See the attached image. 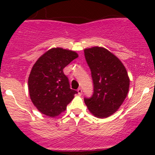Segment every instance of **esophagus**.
I'll use <instances>...</instances> for the list:
<instances>
[{
  "label": "esophagus",
  "instance_id": "34e87169",
  "mask_svg": "<svg viewBox=\"0 0 155 155\" xmlns=\"http://www.w3.org/2000/svg\"><path fill=\"white\" fill-rule=\"evenodd\" d=\"M77 91H78V94H82V90L81 87H79V88L77 89Z\"/></svg>",
  "mask_w": 155,
  "mask_h": 155
}]
</instances>
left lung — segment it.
<instances>
[{
  "instance_id": "obj_1",
  "label": "left lung",
  "mask_w": 155,
  "mask_h": 155,
  "mask_svg": "<svg viewBox=\"0 0 155 155\" xmlns=\"http://www.w3.org/2000/svg\"><path fill=\"white\" fill-rule=\"evenodd\" d=\"M85 60L91 72L94 93L84 98L87 109L96 117L107 118L123 104L129 90L130 79L121 61L103 47L85 48Z\"/></svg>"
}]
</instances>
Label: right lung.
I'll return each instance as SVG.
<instances>
[{
    "label": "right lung",
    "mask_w": 155,
    "mask_h": 155,
    "mask_svg": "<svg viewBox=\"0 0 155 155\" xmlns=\"http://www.w3.org/2000/svg\"><path fill=\"white\" fill-rule=\"evenodd\" d=\"M78 58L75 51L52 48L36 61L28 77L30 97L41 113L49 117L66 110L77 91L70 88L63 70Z\"/></svg>",
    "instance_id": "1"
}]
</instances>
